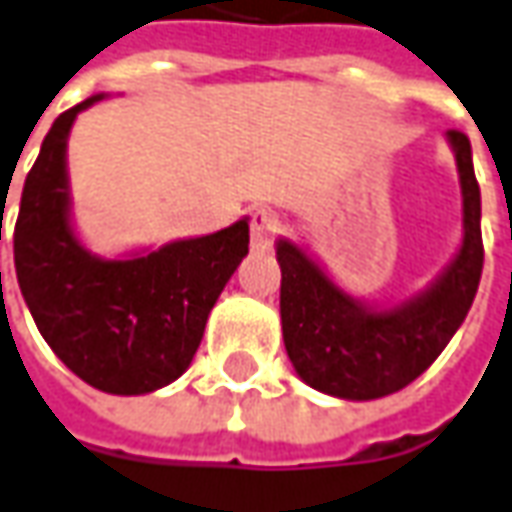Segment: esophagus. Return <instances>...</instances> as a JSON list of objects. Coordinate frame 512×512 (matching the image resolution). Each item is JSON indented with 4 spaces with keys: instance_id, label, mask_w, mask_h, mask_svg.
<instances>
[{
    "instance_id": "esophagus-1",
    "label": "esophagus",
    "mask_w": 512,
    "mask_h": 512,
    "mask_svg": "<svg viewBox=\"0 0 512 512\" xmlns=\"http://www.w3.org/2000/svg\"><path fill=\"white\" fill-rule=\"evenodd\" d=\"M280 229V215L274 210H255L252 212V227H249V235H252V249H269L274 243V235Z\"/></svg>"
}]
</instances>
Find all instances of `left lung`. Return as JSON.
<instances>
[{"mask_svg":"<svg viewBox=\"0 0 512 512\" xmlns=\"http://www.w3.org/2000/svg\"><path fill=\"white\" fill-rule=\"evenodd\" d=\"M462 193V241L443 271L398 302L344 291L302 243L277 238L285 353L308 387L342 401H375L412 384L460 330L482 277V198L471 142L446 131Z\"/></svg>","mask_w":512,"mask_h":512,"instance_id":"8db88e82","label":"left lung"}]
</instances>
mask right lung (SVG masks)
I'll use <instances>...</instances> for the list:
<instances>
[{
  "mask_svg": "<svg viewBox=\"0 0 512 512\" xmlns=\"http://www.w3.org/2000/svg\"><path fill=\"white\" fill-rule=\"evenodd\" d=\"M103 97L64 111L41 142L24 179L13 260L52 353L100 392L148 395L190 367L212 305L249 255V218L159 249L95 255L72 218L66 145L78 114Z\"/></svg>",
  "mask_w": 512,
  "mask_h": 512,
  "instance_id": "obj_1",
  "label": "right lung"
}]
</instances>
